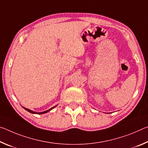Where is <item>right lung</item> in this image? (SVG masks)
I'll return each mask as SVG.
<instances>
[{
	"label": "right lung",
	"instance_id": "right-lung-1",
	"mask_svg": "<svg viewBox=\"0 0 148 148\" xmlns=\"http://www.w3.org/2000/svg\"><path fill=\"white\" fill-rule=\"evenodd\" d=\"M56 106H57V105H56ZM56 106H53V108H51L49 109L48 110H46V111H44V112H35L32 111V110H29V109L25 108H24V107H23V108H24L25 110H26L27 111H28L29 112H30V113H32V114H45V113H47V112H49V111H50V110H52V109H53V108H54L55 107H56Z\"/></svg>",
	"mask_w": 148,
	"mask_h": 148
}]
</instances>
